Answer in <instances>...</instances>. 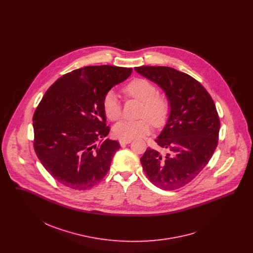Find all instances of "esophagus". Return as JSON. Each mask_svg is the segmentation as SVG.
<instances>
[{"label":"esophagus","instance_id":"1","mask_svg":"<svg viewBox=\"0 0 253 253\" xmlns=\"http://www.w3.org/2000/svg\"><path fill=\"white\" fill-rule=\"evenodd\" d=\"M130 142H131V139H127V140L120 139V144H121V147H124L125 145L129 144Z\"/></svg>","mask_w":253,"mask_h":253}]
</instances>
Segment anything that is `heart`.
Wrapping results in <instances>:
<instances>
[{
	"label": "heart",
	"instance_id": "obj_1",
	"mask_svg": "<svg viewBox=\"0 0 253 253\" xmlns=\"http://www.w3.org/2000/svg\"><path fill=\"white\" fill-rule=\"evenodd\" d=\"M123 92L127 96L143 101L140 120H122L118 122L113 132L121 139H132L151 132L152 123L156 126L162 125L168 118L170 110L169 101L166 96L158 94L157 86L144 78H135L124 86ZM103 109L111 121L121 118L122 106L118 96L109 92L103 98Z\"/></svg>",
	"mask_w": 253,
	"mask_h": 253
}]
</instances>
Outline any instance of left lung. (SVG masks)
Masks as SVG:
<instances>
[{
  "label": "left lung",
  "instance_id": "left-lung-1",
  "mask_svg": "<svg viewBox=\"0 0 253 253\" xmlns=\"http://www.w3.org/2000/svg\"><path fill=\"white\" fill-rule=\"evenodd\" d=\"M134 70L159 85L170 105L168 121L155 140L162 155L147 148L140 158L149 180L165 191L190 183L212 157L220 121L211 95L193 77L168 66H140Z\"/></svg>",
  "mask_w": 253,
  "mask_h": 253
}]
</instances>
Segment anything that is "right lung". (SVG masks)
Returning a JSON list of instances; mask_svg holds the SVG:
<instances>
[{
    "label": "right lung",
    "mask_w": 253,
    "mask_h": 253,
    "mask_svg": "<svg viewBox=\"0 0 253 253\" xmlns=\"http://www.w3.org/2000/svg\"><path fill=\"white\" fill-rule=\"evenodd\" d=\"M132 71L86 66L60 77L42 96L33 116L34 149L43 167L63 186L85 191L107 174L121 145L103 140L110 132L103 98Z\"/></svg>",
    "instance_id": "right-lung-1"
}]
</instances>
